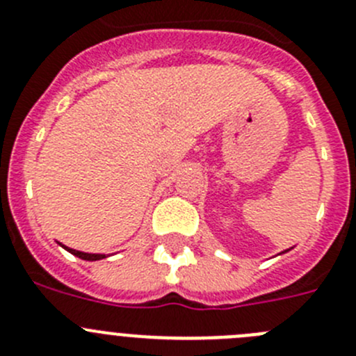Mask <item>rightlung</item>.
Here are the masks:
<instances>
[{"label": "right lung", "mask_w": 356, "mask_h": 356, "mask_svg": "<svg viewBox=\"0 0 356 356\" xmlns=\"http://www.w3.org/2000/svg\"><path fill=\"white\" fill-rule=\"evenodd\" d=\"M65 250H68L70 254H74V256L81 257V259H86V261H97V259H104V254H88V252H81V250H74V249H68V247L63 245Z\"/></svg>", "instance_id": "add662e5"}]
</instances>
